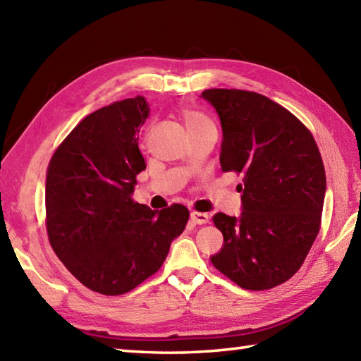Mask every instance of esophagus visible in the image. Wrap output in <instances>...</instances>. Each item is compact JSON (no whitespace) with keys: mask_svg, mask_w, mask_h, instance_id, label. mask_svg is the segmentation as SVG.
<instances>
[{"mask_svg":"<svg viewBox=\"0 0 361 361\" xmlns=\"http://www.w3.org/2000/svg\"><path fill=\"white\" fill-rule=\"evenodd\" d=\"M190 221L195 224H204L209 221V215L207 214H202V212H190Z\"/></svg>","mask_w":361,"mask_h":361,"instance_id":"esophagus-1","label":"esophagus"}]
</instances>
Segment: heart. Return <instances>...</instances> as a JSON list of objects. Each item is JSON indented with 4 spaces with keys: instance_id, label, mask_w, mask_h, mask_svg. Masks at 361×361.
Masks as SVG:
<instances>
[{
    "instance_id": "1",
    "label": "heart",
    "mask_w": 361,
    "mask_h": 361,
    "mask_svg": "<svg viewBox=\"0 0 361 361\" xmlns=\"http://www.w3.org/2000/svg\"><path fill=\"white\" fill-rule=\"evenodd\" d=\"M183 120H184V125H186V128H188L189 134L201 131V129H206V128H215L214 122H212L210 118H207L206 116H202V114L197 113V111H192V109L184 111Z\"/></svg>"
}]
</instances>
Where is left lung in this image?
<instances>
[{
    "instance_id": "1",
    "label": "left lung",
    "mask_w": 361,
    "mask_h": 361,
    "mask_svg": "<svg viewBox=\"0 0 361 361\" xmlns=\"http://www.w3.org/2000/svg\"><path fill=\"white\" fill-rule=\"evenodd\" d=\"M223 128L219 163L243 175V212L215 214L223 232L212 264L245 290H269L300 269L320 228L326 175L311 133L262 94L214 88L201 92Z\"/></svg>"
}]
</instances>
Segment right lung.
<instances>
[{
	"mask_svg": "<svg viewBox=\"0 0 361 361\" xmlns=\"http://www.w3.org/2000/svg\"><path fill=\"white\" fill-rule=\"evenodd\" d=\"M149 116L143 96L87 116L53 154L45 181L47 232L54 253L90 290L118 295L160 269L189 219L173 204L152 210L131 200L138 149Z\"/></svg>",
	"mask_w": 361,
	"mask_h": 361,
	"instance_id": "1",
	"label": "right lung"
}]
</instances>
